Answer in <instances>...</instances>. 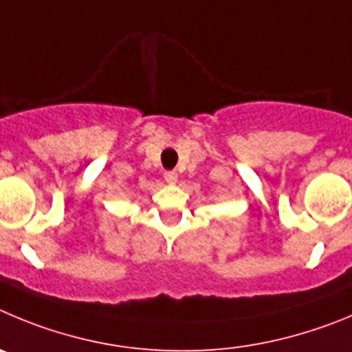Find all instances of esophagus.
Returning a JSON list of instances; mask_svg holds the SVG:
<instances>
[{"instance_id":"1","label":"esophagus","mask_w":352,"mask_h":352,"mask_svg":"<svg viewBox=\"0 0 352 352\" xmlns=\"http://www.w3.org/2000/svg\"><path fill=\"white\" fill-rule=\"evenodd\" d=\"M164 180L168 184H177L179 175H177V172H164Z\"/></svg>"}]
</instances>
